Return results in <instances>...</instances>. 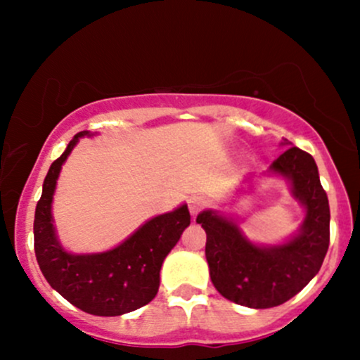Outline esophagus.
<instances>
[{
	"instance_id": "obj_1",
	"label": "esophagus",
	"mask_w": 360,
	"mask_h": 360,
	"mask_svg": "<svg viewBox=\"0 0 360 360\" xmlns=\"http://www.w3.org/2000/svg\"><path fill=\"white\" fill-rule=\"evenodd\" d=\"M188 203H189V212H191L193 217H196V214L206 206V201L201 196H191Z\"/></svg>"
}]
</instances>
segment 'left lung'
<instances>
[{"label": "left lung", "mask_w": 360, "mask_h": 360, "mask_svg": "<svg viewBox=\"0 0 360 360\" xmlns=\"http://www.w3.org/2000/svg\"><path fill=\"white\" fill-rule=\"evenodd\" d=\"M283 146H289L288 140ZM267 174L284 177L292 198L304 208L300 230L288 240L259 245L243 235L232 217L214 210H205L196 218L206 232L205 254L213 286L223 298L255 309L278 307L298 295L318 274L330 243L328 198L315 159L289 147Z\"/></svg>", "instance_id": "obj_1"}]
</instances>
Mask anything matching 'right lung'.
Returning a JSON list of instances; mask_svg holds the SVG:
<instances>
[{"mask_svg":"<svg viewBox=\"0 0 360 360\" xmlns=\"http://www.w3.org/2000/svg\"><path fill=\"white\" fill-rule=\"evenodd\" d=\"M74 135L45 176L42 196L35 208V255L40 271L57 292L82 311L96 316H118L150 303L159 291L160 267L191 223L188 205L177 206L139 226L120 245L98 254H72L57 238L52 201L60 169L82 137Z\"/></svg>","mask_w":360,"mask_h":360,"instance_id":"right-lung-1","label":"right lung"}]
</instances>
